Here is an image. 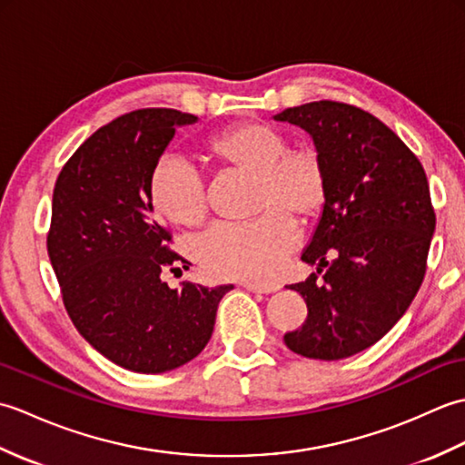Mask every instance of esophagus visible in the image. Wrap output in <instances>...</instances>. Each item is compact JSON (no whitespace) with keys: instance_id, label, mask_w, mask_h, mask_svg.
<instances>
[{"instance_id":"obj_1","label":"esophagus","mask_w":465,"mask_h":465,"mask_svg":"<svg viewBox=\"0 0 465 465\" xmlns=\"http://www.w3.org/2000/svg\"><path fill=\"white\" fill-rule=\"evenodd\" d=\"M245 290L248 292H253V293H272L278 290V285L275 283H253V282H243L242 283Z\"/></svg>"}]
</instances>
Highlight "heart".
<instances>
[{
	"label": "heart",
	"mask_w": 465,
	"mask_h": 465,
	"mask_svg": "<svg viewBox=\"0 0 465 465\" xmlns=\"http://www.w3.org/2000/svg\"><path fill=\"white\" fill-rule=\"evenodd\" d=\"M210 160L253 175L258 220L213 225L197 242V260L213 278L270 282L298 242V223L313 220L328 197V170L313 145L288 147L278 127L243 122L225 127L205 142ZM150 192L167 220L195 227L207 213L205 183L180 157H165L153 167Z\"/></svg>",
	"instance_id": "obj_1"
}]
</instances>
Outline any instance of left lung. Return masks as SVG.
<instances>
[{
  "mask_svg": "<svg viewBox=\"0 0 465 465\" xmlns=\"http://www.w3.org/2000/svg\"><path fill=\"white\" fill-rule=\"evenodd\" d=\"M273 120L308 132L328 170V197L302 253L324 275L290 285L308 320L283 341L303 358H350L400 322L423 282L436 232L428 177L410 147L360 107L310 102Z\"/></svg>",
  "mask_w": 465,
  "mask_h": 465,
  "instance_id": "8db88e82",
  "label": "left lung"
}]
</instances>
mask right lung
<instances>
[{"label": "right lung", "mask_w": 465, "mask_h": 465, "mask_svg": "<svg viewBox=\"0 0 465 465\" xmlns=\"http://www.w3.org/2000/svg\"><path fill=\"white\" fill-rule=\"evenodd\" d=\"M195 122L165 107L117 117L77 147L54 187L47 253L69 318L104 358L137 373L192 361L233 290L162 280L182 258L153 217L150 177L177 127Z\"/></svg>", "instance_id": "obj_1"}]
</instances>
